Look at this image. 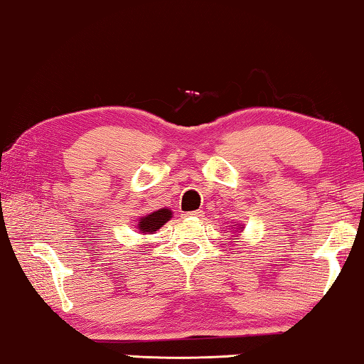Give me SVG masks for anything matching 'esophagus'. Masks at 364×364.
I'll return each instance as SVG.
<instances>
[{
	"label": "esophagus",
	"mask_w": 364,
	"mask_h": 364,
	"mask_svg": "<svg viewBox=\"0 0 364 364\" xmlns=\"http://www.w3.org/2000/svg\"><path fill=\"white\" fill-rule=\"evenodd\" d=\"M186 217L200 218V217H203V212H202V210H195V212H188V213H186Z\"/></svg>",
	"instance_id": "obj_1"
}]
</instances>
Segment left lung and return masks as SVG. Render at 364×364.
<instances>
[{
    "instance_id": "8db88e82",
    "label": "left lung",
    "mask_w": 364,
    "mask_h": 364,
    "mask_svg": "<svg viewBox=\"0 0 364 364\" xmlns=\"http://www.w3.org/2000/svg\"><path fill=\"white\" fill-rule=\"evenodd\" d=\"M231 226H233V228H231V231L235 230V233H236V231H243V228H245L243 225H238V226H236V225H231ZM235 240H238V238H235Z\"/></svg>"
}]
</instances>
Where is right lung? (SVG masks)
<instances>
[{
  "label": "right lung",
  "mask_w": 364,
  "mask_h": 364,
  "mask_svg": "<svg viewBox=\"0 0 364 364\" xmlns=\"http://www.w3.org/2000/svg\"><path fill=\"white\" fill-rule=\"evenodd\" d=\"M172 218V212L169 208H159L156 212H151L136 220V228L143 235L156 233L161 226H164Z\"/></svg>",
  "instance_id": "1"
}]
</instances>
